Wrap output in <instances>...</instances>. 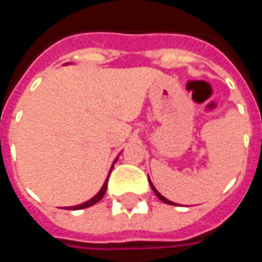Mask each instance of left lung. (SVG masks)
<instances>
[{"mask_svg": "<svg viewBox=\"0 0 262 262\" xmlns=\"http://www.w3.org/2000/svg\"><path fill=\"white\" fill-rule=\"evenodd\" d=\"M148 182H150V187H151V189H153V191H154V193H156V195L159 196L160 201H163V202H164V203H168V205H174V202H171V201H168L167 198L163 196V195H161V193H160L159 191H157V189L154 188V185H153V184H151V181H150V180H148Z\"/></svg>", "mask_w": 262, "mask_h": 262, "instance_id": "left-lung-1", "label": "left lung"}]
</instances>
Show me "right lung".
<instances>
[{"label":"right lung","mask_w":262,"mask_h":262,"mask_svg":"<svg viewBox=\"0 0 262 262\" xmlns=\"http://www.w3.org/2000/svg\"><path fill=\"white\" fill-rule=\"evenodd\" d=\"M116 161H118V159L115 160L114 164L116 163ZM112 168H114V165H112ZM112 168H111V170H112ZM109 174H111V171H109ZM108 178H109V176H108ZM108 178H106V181L103 182L102 188L99 189V192H98L95 196L91 198V199H90V201H86V202L81 203V205H77V206H70V208H67V209H70V210H78V209L90 208V206H92V205H95L97 202H99V201H101V199L103 198V195H105V192H106V187H108Z\"/></svg>","instance_id":"right-lung-1"}]
</instances>
